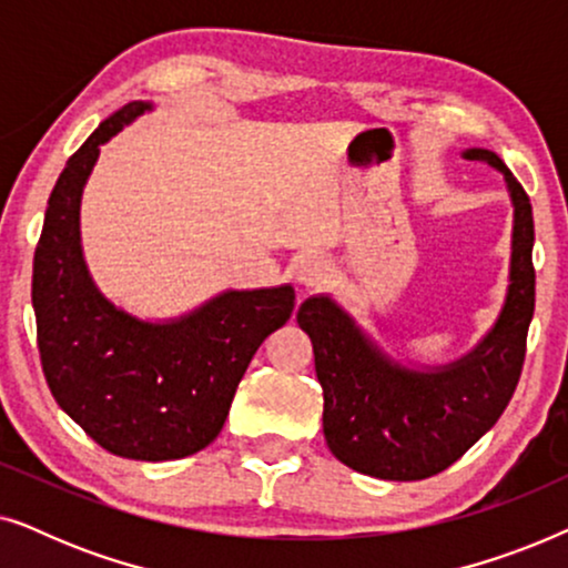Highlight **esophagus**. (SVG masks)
<instances>
[{
    "instance_id": "1",
    "label": "esophagus",
    "mask_w": 568,
    "mask_h": 568,
    "mask_svg": "<svg viewBox=\"0 0 568 568\" xmlns=\"http://www.w3.org/2000/svg\"><path fill=\"white\" fill-rule=\"evenodd\" d=\"M331 263L317 253L305 255V258L297 263V282L305 286V290H323V286L331 282Z\"/></svg>"
}]
</instances>
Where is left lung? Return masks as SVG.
<instances>
[{"label": "left lung", "mask_w": 568, "mask_h": 568, "mask_svg": "<svg viewBox=\"0 0 568 568\" xmlns=\"http://www.w3.org/2000/svg\"><path fill=\"white\" fill-rule=\"evenodd\" d=\"M463 158L499 170L515 209L507 297L491 331L468 354L439 367H414L393 359L331 294H313L300 305L297 323L313 341L323 387L325 442L364 476H437L499 422L519 383L535 310L532 206L499 154L470 146Z\"/></svg>", "instance_id": "8db88e82"}]
</instances>
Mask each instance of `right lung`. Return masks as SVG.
<instances>
[{
	"label": "right lung",
	"instance_id": "obj_1",
	"mask_svg": "<svg viewBox=\"0 0 568 568\" xmlns=\"http://www.w3.org/2000/svg\"><path fill=\"white\" fill-rule=\"evenodd\" d=\"M134 100L100 123L53 185L33 258L45 383L61 410L108 453L181 460L222 432L258 346L290 321L294 286L227 290L170 321H144L98 290L82 253L80 206L100 144L152 111Z\"/></svg>",
	"mask_w": 568,
	"mask_h": 568
}]
</instances>
